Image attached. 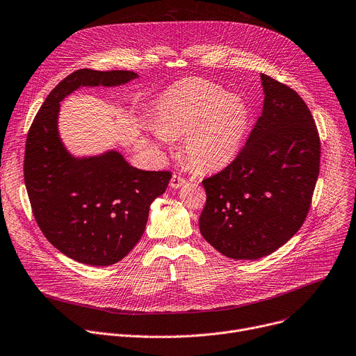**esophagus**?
Masks as SVG:
<instances>
[{
  "label": "esophagus",
  "instance_id": "1",
  "mask_svg": "<svg viewBox=\"0 0 356 356\" xmlns=\"http://www.w3.org/2000/svg\"><path fill=\"white\" fill-rule=\"evenodd\" d=\"M185 184H186V179H185L184 177L178 175V174H174V175H172V178H171V182H170V185H171L174 189L181 188V186H182V185H185Z\"/></svg>",
  "mask_w": 356,
  "mask_h": 356
}]
</instances>
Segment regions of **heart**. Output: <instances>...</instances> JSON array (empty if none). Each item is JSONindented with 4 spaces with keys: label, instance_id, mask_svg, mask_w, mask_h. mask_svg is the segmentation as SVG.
<instances>
[{
    "label": "heart",
    "instance_id": "heart-1",
    "mask_svg": "<svg viewBox=\"0 0 356 356\" xmlns=\"http://www.w3.org/2000/svg\"><path fill=\"white\" fill-rule=\"evenodd\" d=\"M250 118V106L239 95L224 94L205 79H189L162 98L156 128L163 140L185 135L182 147L191 165L211 171L238 154Z\"/></svg>",
    "mask_w": 356,
    "mask_h": 356
}]
</instances>
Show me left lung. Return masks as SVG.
<instances>
[{"mask_svg": "<svg viewBox=\"0 0 356 356\" xmlns=\"http://www.w3.org/2000/svg\"><path fill=\"white\" fill-rule=\"evenodd\" d=\"M264 108L236 158L202 181L200 229L232 259H258L302 227L319 174L321 141L304 99L261 74Z\"/></svg>", "mask_w": 356, "mask_h": 356, "instance_id": "obj_1", "label": "left lung"}]
</instances>
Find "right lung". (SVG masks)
I'll use <instances>...</instances> for the list:
<instances>
[{"label": "right lung", "mask_w": 356, "mask_h": 356, "mask_svg": "<svg viewBox=\"0 0 356 356\" xmlns=\"http://www.w3.org/2000/svg\"><path fill=\"white\" fill-rule=\"evenodd\" d=\"M136 76L88 68L70 74L45 98L26 135L24 181L35 221L54 247L81 264L106 266L127 257L172 174L134 168L117 151L72 156L58 134L60 102L79 87H117Z\"/></svg>", "instance_id": "right-lung-1"}]
</instances>
